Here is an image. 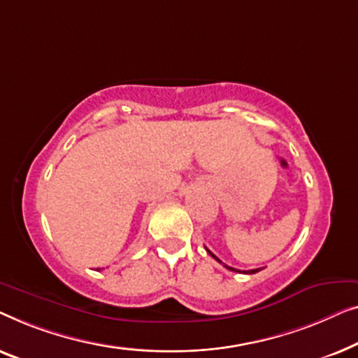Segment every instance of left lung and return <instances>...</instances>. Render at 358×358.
Here are the masks:
<instances>
[{
    "mask_svg": "<svg viewBox=\"0 0 358 358\" xmlns=\"http://www.w3.org/2000/svg\"><path fill=\"white\" fill-rule=\"evenodd\" d=\"M206 250H208V248H206ZM208 253H209L210 256H213L214 259H217L219 263H222V261H220V259L217 258V256H215L214 253H210L209 250H208ZM224 266H225V268H227V269H230V271H236V273H241V271H238V269H234V268H230V266H227V264H224ZM259 271H261V268H259V269H250V271H243V273H245V274H255V273H259Z\"/></svg>",
    "mask_w": 358,
    "mask_h": 358,
    "instance_id": "left-lung-1",
    "label": "left lung"
}]
</instances>
